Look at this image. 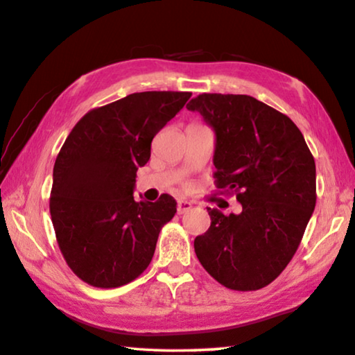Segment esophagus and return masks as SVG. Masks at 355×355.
<instances>
[{
  "mask_svg": "<svg viewBox=\"0 0 355 355\" xmlns=\"http://www.w3.org/2000/svg\"><path fill=\"white\" fill-rule=\"evenodd\" d=\"M191 202L190 201H179L178 202V214H187L189 210H191Z\"/></svg>",
  "mask_w": 355,
  "mask_h": 355,
  "instance_id": "esophagus-1",
  "label": "esophagus"
}]
</instances>
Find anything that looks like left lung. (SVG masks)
<instances>
[{
	"label": "left lung",
	"instance_id": "obj_1",
	"mask_svg": "<svg viewBox=\"0 0 355 355\" xmlns=\"http://www.w3.org/2000/svg\"><path fill=\"white\" fill-rule=\"evenodd\" d=\"M187 109L214 129L216 185L241 202L229 216L207 207L212 223L195 239L196 257L227 288H263L295 256L315 210L313 155L287 115L252 96L202 93Z\"/></svg>",
	"mask_w": 355,
	"mask_h": 355
}]
</instances>
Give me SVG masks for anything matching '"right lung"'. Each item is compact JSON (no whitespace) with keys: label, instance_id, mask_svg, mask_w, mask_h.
Here are the masks:
<instances>
[{"label":"right lung","instance_id":"add662e5","mask_svg":"<svg viewBox=\"0 0 355 355\" xmlns=\"http://www.w3.org/2000/svg\"><path fill=\"white\" fill-rule=\"evenodd\" d=\"M190 96L132 93L90 110L67 137L54 164L49 212L60 251L84 282L115 288L148 268L178 202L170 195L134 201L135 173L151 157L154 135Z\"/></svg>","mask_w":355,"mask_h":355}]
</instances>
